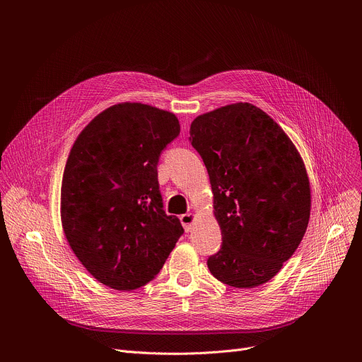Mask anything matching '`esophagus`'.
Listing matches in <instances>:
<instances>
[{
	"instance_id": "obj_1",
	"label": "esophagus",
	"mask_w": 362,
	"mask_h": 362,
	"mask_svg": "<svg viewBox=\"0 0 362 362\" xmlns=\"http://www.w3.org/2000/svg\"><path fill=\"white\" fill-rule=\"evenodd\" d=\"M180 222L185 228L186 232H190L193 229V222H194V216L192 214H185L180 216Z\"/></svg>"
}]
</instances>
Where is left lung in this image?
Here are the masks:
<instances>
[{"mask_svg": "<svg viewBox=\"0 0 362 362\" xmlns=\"http://www.w3.org/2000/svg\"><path fill=\"white\" fill-rule=\"evenodd\" d=\"M189 133L208 169L222 230L208 268L229 286H259L306 232L311 189L303 162L285 132L249 103L196 117Z\"/></svg>", "mask_w": 362, "mask_h": 362, "instance_id": "left-lung-1", "label": "left lung"}]
</instances>
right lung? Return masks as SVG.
Segmentation results:
<instances>
[{"label":"right lung","mask_w":362,"mask_h":362,"mask_svg":"<svg viewBox=\"0 0 362 362\" xmlns=\"http://www.w3.org/2000/svg\"><path fill=\"white\" fill-rule=\"evenodd\" d=\"M180 133L173 113L122 103L78 134L62 183V223L73 252L101 284L137 289L165 265L183 228L163 211L158 163Z\"/></svg>","instance_id":"obj_1"}]
</instances>
